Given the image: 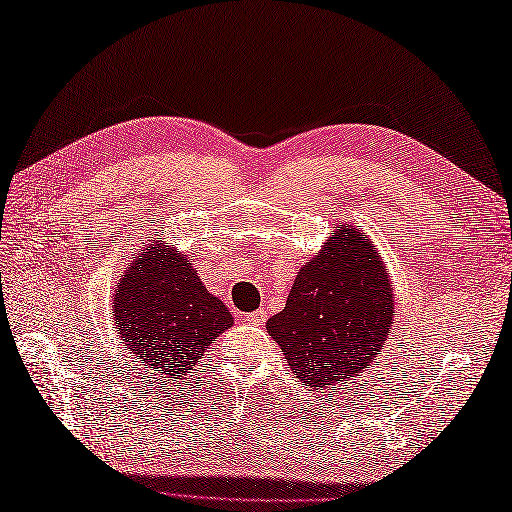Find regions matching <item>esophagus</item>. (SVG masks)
<instances>
[{"label":"esophagus","instance_id":"1","mask_svg":"<svg viewBox=\"0 0 512 512\" xmlns=\"http://www.w3.org/2000/svg\"><path fill=\"white\" fill-rule=\"evenodd\" d=\"M244 321L250 323V325H264V323H266V310L259 308V310H255V312H248Z\"/></svg>","mask_w":512,"mask_h":512}]
</instances>
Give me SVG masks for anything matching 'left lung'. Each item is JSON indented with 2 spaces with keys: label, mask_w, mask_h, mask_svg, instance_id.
I'll list each match as a JSON object with an SVG mask.
<instances>
[{
  "label": "left lung",
  "mask_w": 512,
  "mask_h": 512,
  "mask_svg": "<svg viewBox=\"0 0 512 512\" xmlns=\"http://www.w3.org/2000/svg\"><path fill=\"white\" fill-rule=\"evenodd\" d=\"M394 306L387 262L372 239L341 222L299 268L286 308L266 330L301 383L325 389L356 380L376 361Z\"/></svg>",
  "instance_id": "1"
}]
</instances>
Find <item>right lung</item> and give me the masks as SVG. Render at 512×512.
I'll return each mask as SVG.
<instances>
[{
	"label": "right lung",
	"instance_id": "right-lung-1",
	"mask_svg": "<svg viewBox=\"0 0 512 512\" xmlns=\"http://www.w3.org/2000/svg\"><path fill=\"white\" fill-rule=\"evenodd\" d=\"M143 244L114 288L116 334L151 374L178 378L231 328L233 314L206 290L189 255L162 237Z\"/></svg>",
	"mask_w": 512,
	"mask_h": 512
}]
</instances>
